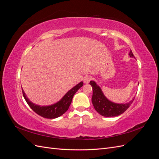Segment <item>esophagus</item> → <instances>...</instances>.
<instances>
[{
  "label": "esophagus",
  "instance_id": "1",
  "mask_svg": "<svg viewBox=\"0 0 159 159\" xmlns=\"http://www.w3.org/2000/svg\"><path fill=\"white\" fill-rule=\"evenodd\" d=\"M91 80V77L90 75H86L84 78V82L85 84H88Z\"/></svg>",
  "mask_w": 159,
  "mask_h": 159
}]
</instances>
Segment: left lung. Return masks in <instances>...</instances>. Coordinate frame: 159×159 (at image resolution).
<instances>
[{
  "label": "left lung",
  "mask_w": 159,
  "mask_h": 159,
  "mask_svg": "<svg viewBox=\"0 0 159 159\" xmlns=\"http://www.w3.org/2000/svg\"><path fill=\"white\" fill-rule=\"evenodd\" d=\"M129 56L134 57L132 51L129 52ZM89 84L93 88V95L91 98L93 107L96 111L103 117H116L123 113L133 102V98L127 103H116L109 101L103 94L102 89L94 81H91Z\"/></svg>",
  "instance_id": "8db88e82"
}]
</instances>
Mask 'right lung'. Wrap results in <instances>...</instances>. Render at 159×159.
<instances>
[{
	"label": "right lung",
	"instance_id": "add662e5",
	"mask_svg": "<svg viewBox=\"0 0 159 159\" xmlns=\"http://www.w3.org/2000/svg\"><path fill=\"white\" fill-rule=\"evenodd\" d=\"M83 85V81H81L80 83L74 86L73 88L69 90L59 102L51 105H48V106H40V105L33 103L28 99L24 90L22 89V91L23 96L25 98L26 102L34 111L38 115H40L41 117L44 118L55 119L60 117L61 115L66 112V111L68 109L71 103V101L72 99H73L74 94L81 87H82Z\"/></svg>",
	"mask_w": 159,
	"mask_h": 159
}]
</instances>
